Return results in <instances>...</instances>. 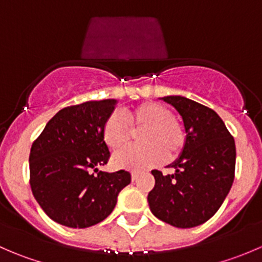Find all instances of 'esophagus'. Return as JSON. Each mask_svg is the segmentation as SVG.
<instances>
[{
    "mask_svg": "<svg viewBox=\"0 0 262 262\" xmlns=\"http://www.w3.org/2000/svg\"><path fill=\"white\" fill-rule=\"evenodd\" d=\"M132 180L133 181L137 180V172H132Z\"/></svg>",
    "mask_w": 262,
    "mask_h": 262,
    "instance_id": "esophagus-1",
    "label": "esophagus"
}]
</instances>
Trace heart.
Masks as SVG:
<instances>
[{
  "label": "heart",
  "mask_w": 262,
  "mask_h": 262,
  "mask_svg": "<svg viewBox=\"0 0 262 262\" xmlns=\"http://www.w3.org/2000/svg\"><path fill=\"white\" fill-rule=\"evenodd\" d=\"M130 126V131L128 126ZM138 133L141 144L115 153L113 163L118 168L139 170L160 163L165 158L175 160L186 146V132L179 118L158 102L146 101L126 112L112 113L104 121L101 136L106 146L118 150Z\"/></svg>",
  "instance_id": "b5f03b06"
}]
</instances>
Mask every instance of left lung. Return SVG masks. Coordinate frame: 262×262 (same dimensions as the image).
Here are the masks:
<instances>
[{
  "label": "left lung",
  "instance_id": "1",
  "mask_svg": "<svg viewBox=\"0 0 262 262\" xmlns=\"http://www.w3.org/2000/svg\"><path fill=\"white\" fill-rule=\"evenodd\" d=\"M180 114L186 146L172 175L153 170L155 187L148 194L153 215L178 228H192L210 219L223 204L234 180L236 144L219 115L184 96H166Z\"/></svg>",
  "mask_w": 262,
  "mask_h": 262
}]
</instances>
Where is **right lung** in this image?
I'll list each match as a JSON object with an SVG mask.
<instances>
[{"label":"right lung","instance_id":"1","mask_svg":"<svg viewBox=\"0 0 262 262\" xmlns=\"http://www.w3.org/2000/svg\"><path fill=\"white\" fill-rule=\"evenodd\" d=\"M116 102L87 101L59 110L31 146V191L47 215L62 226L87 228L102 222L130 184L128 171H99L110 157L101 129Z\"/></svg>","mask_w":262,"mask_h":262}]
</instances>
